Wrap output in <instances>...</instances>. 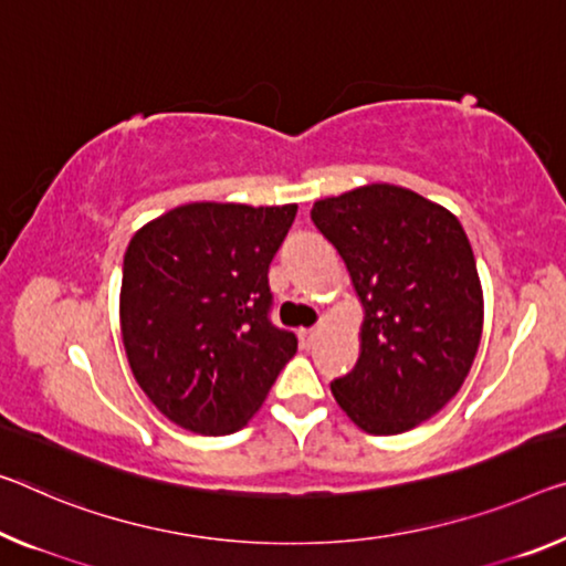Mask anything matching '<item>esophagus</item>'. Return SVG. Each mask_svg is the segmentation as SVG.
I'll use <instances>...</instances> for the list:
<instances>
[{
  "instance_id": "1",
  "label": "esophagus",
  "mask_w": 566,
  "mask_h": 566,
  "mask_svg": "<svg viewBox=\"0 0 566 566\" xmlns=\"http://www.w3.org/2000/svg\"><path fill=\"white\" fill-rule=\"evenodd\" d=\"M298 336H301L303 349H311V346L316 344V338H318V328H301Z\"/></svg>"
}]
</instances>
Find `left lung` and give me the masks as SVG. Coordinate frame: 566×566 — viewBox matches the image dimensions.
Here are the masks:
<instances>
[{
    "label": "left lung",
    "mask_w": 566,
    "mask_h": 566,
    "mask_svg": "<svg viewBox=\"0 0 566 566\" xmlns=\"http://www.w3.org/2000/svg\"><path fill=\"white\" fill-rule=\"evenodd\" d=\"M311 220L364 308L356 367L332 381L336 402L369 434L412 430L458 395L481 344L483 289L463 224L395 185L318 199Z\"/></svg>",
    "instance_id": "obj_1"
}]
</instances>
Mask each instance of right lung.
Listing matches in <instances>:
<instances>
[{"label":"right lung","mask_w":566,"mask_h":566,"mask_svg":"<svg viewBox=\"0 0 566 566\" xmlns=\"http://www.w3.org/2000/svg\"><path fill=\"white\" fill-rule=\"evenodd\" d=\"M295 212L298 205L192 202L128 242L120 336L138 387L179 428H245L298 349L268 318V268Z\"/></svg>","instance_id":"obj_1"}]
</instances>
